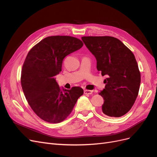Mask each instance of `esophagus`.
Returning <instances> with one entry per match:
<instances>
[{
  "label": "esophagus",
  "mask_w": 157,
  "mask_h": 157,
  "mask_svg": "<svg viewBox=\"0 0 157 157\" xmlns=\"http://www.w3.org/2000/svg\"><path fill=\"white\" fill-rule=\"evenodd\" d=\"M93 92L92 90H84V94H91Z\"/></svg>",
  "instance_id": "1"
}]
</instances>
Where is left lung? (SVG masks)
Wrapping results in <instances>:
<instances>
[{
  "label": "left lung",
  "mask_w": 157,
  "mask_h": 157,
  "mask_svg": "<svg viewBox=\"0 0 157 157\" xmlns=\"http://www.w3.org/2000/svg\"><path fill=\"white\" fill-rule=\"evenodd\" d=\"M82 40L97 61L105 88L99 93L104 99L103 114L124 115L132 107L139 92L141 75L135 56L122 42L113 36H83Z\"/></svg>",
  "instance_id": "8db88e82"
}]
</instances>
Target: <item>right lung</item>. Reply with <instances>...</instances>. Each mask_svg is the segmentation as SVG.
Segmentation results:
<instances>
[{"label":"right lung","mask_w":157,"mask_h":157,"mask_svg":"<svg viewBox=\"0 0 157 157\" xmlns=\"http://www.w3.org/2000/svg\"><path fill=\"white\" fill-rule=\"evenodd\" d=\"M82 46L81 40L73 36H48L33 47L26 57L21 76L23 91L33 111L46 122L65 120L84 93L78 86L61 88L54 78L61 71L65 57Z\"/></svg>","instance_id":"1"}]
</instances>
